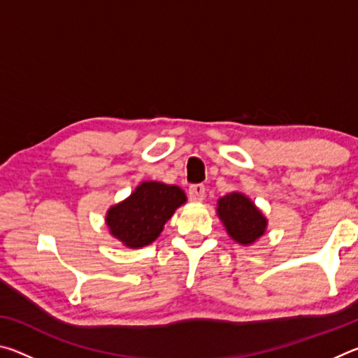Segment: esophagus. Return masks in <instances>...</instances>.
Instances as JSON below:
<instances>
[{
  "mask_svg": "<svg viewBox=\"0 0 358 358\" xmlns=\"http://www.w3.org/2000/svg\"><path fill=\"white\" fill-rule=\"evenodd\" d=\"M187 194H189V199L192 202H201L205 197V186L202 183L191 185L189 189H187Z\"/></svg>",
  "mask_w": 358,
  "mask_h": 358,
  "instance_id": "obj_1",
  "label": "esophagus"
}]
</instances>
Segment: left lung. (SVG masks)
I'll return each mask as SVG.
<instances>
[{
	"mask_svg": "<svg viewBox=\"0 0 358 358\" xmlns=\"http://www.w3.org/2000/svg\"><path fill=\"white\" fill-rule=\"evenodd\" d=\"M217 215L226 226L230 237L241 245H250L264 235L266 220L254 207L250 199L240 192H232L220 199Z\"/></svg>",
	"mask_w": 358,
	"mask_h": 358,
	"instance_id": "left-lung-1",
	"label": "left lung"
}]
</instances>
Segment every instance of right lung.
Here are the masks:
<instances>
[{
  "instance_id": "1",
  "label": "right lung",
  "mask_w": 358,
  "mask_h": 358,
  "mask_svg": "<svg viewBox=\"0 0 358 358\" xmlns=\"http://www.w3.org/2000/svg\"><path fill=\"white\" fill-rule=\"evenodd\" d=\"M186 196L178 186L145 181L124 202L107 213V226L115 238L129 248H142L157 238L175 208Z\"/></svg>"
}]
</instances>
